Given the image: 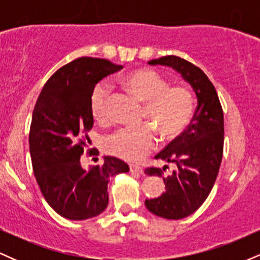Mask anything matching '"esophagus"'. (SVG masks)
I'll use <instances>...</instances> for the list:
<instances>
[{"mask_svg": "<svg viewBox=\"0 0 260 260\" xmlns=\"http://www.w3.org/2000/svg\"><path fill=\"white\" fill-rule=\"evenodd\" d=\"M129 171L132 174H137V175H142L143 174V168L137 165H129Z\"/></svg>", "mask_w": 260, "mask_h": 260, "instance_id": "obj_1", "label": "esophagus"}]
</instances>
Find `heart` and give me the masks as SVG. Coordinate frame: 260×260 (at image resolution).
<instances>
[{"label": "heart", "mask_w": 260, "mask_h": 260, "mask_svg": "<svg viewBox=\"0 0 260 260\" xmlns=\"http://www.w3.org/2000/svg\"><path fill=\"white\" fill-rule=\"evenodd\" d=\"M121 84L139 103L144 104L142 121L148 124L121 129L105 143L109 154L126 161H139L153 150L156 144L155 133L162 140H172L188 126L194 110V99L189 89L182 85L170 86L169 80L149 68L127 73ZM110 94L104 84H98L90 96V111L99 123L109 121Z\"/></svg>", "instance_id": "obj_1"}]
</instances>
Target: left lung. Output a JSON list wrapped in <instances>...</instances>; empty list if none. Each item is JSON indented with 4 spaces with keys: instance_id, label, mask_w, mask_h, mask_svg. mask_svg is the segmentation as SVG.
<instances>
[{
    "instance_id": "left-lung-1",
    "label": "left lung",
    "mask_w": 260,
    "mask_h": 260,
    "mask_svg": "<svg viewBox=\"0 0 260 260\" xmlns=\"http://www.w3.org/2000/svg\"><path fill=\"white\" fill-rule=\"evenodd\" d=\"M149 64L169 66L192 85L198 106L188 128L155 156L174 162L177 170L162 177V170L149 168L145 174L164 178L165 192L147 199L150 213L169 220H178L193 214L213 189L223 151V112L217 92L199 67L177 56L151 59Z\"/></svg>"
}]
</instances>
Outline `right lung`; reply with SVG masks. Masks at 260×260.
I'll use <instances>...</instances> for the list:
<instances>
[{"label":"right lung","instance_id":"add662e5","mask_svg":"<svg viewBox=\"0 0 260 260\" xmlns=\"http://www.w3.org/2000/svg\"><path fill=\"white\" fill-rule=\"evenodd\" d=\"M122 68L104 58L74 59L50 77L35 104L29 132L32 170L44 198L66 219L86 220L103 213L110 177L129 171L115 156L89 169L80 164L89 139L85 133L94 123L91 92L99 80Z\"/></svg>","mask_w":260,"mask_h":260}]
</instances>
